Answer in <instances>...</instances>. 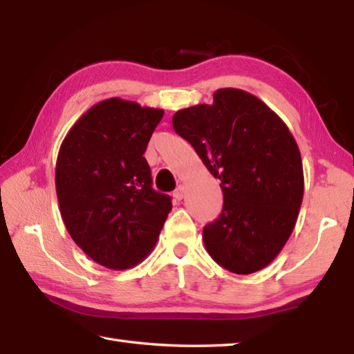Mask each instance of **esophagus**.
Wrapping results in <instances>:
<instances>
[{
	"label": "esophagus",
	"mask_w": 354,
	"mask_h": 354,
	"mask_svg": "<svg viewBox=\"0 0 354 354\" xmlns=\"http://www.w3.org/2000/svg\"><path fill=\"white\" fill-rule=\"evenodd\" d=\"M184 196H185V187L181 184V185H178V189L175 192H173V198H175L176 201H183Z\"/></svg>",
	"instance_id": "34e87169"
}]
</instances>
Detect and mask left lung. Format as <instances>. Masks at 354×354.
Listing matches in <instances>:
<instances>
[{
  "label": "left lung",
  "instance_id": "left-lung-1",
  "mask_svg": "<svg viewBox=\"0 0 354 354\" xmlns=\"http://www.w3.org/2000/svg\"><path fill=\"white\" fill-rule=\"evenodd\" d=\"M173 129L221 179L223 208L202 239L217 265L257 272L288 242L304 194L301 153L283 120L259 97L221 88L212 104L179 109Z\"/></svg>",
  "mask_w": 354,
  "mask_h": 354
}]
</instances>
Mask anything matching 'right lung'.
Returning a JSON list of instances; mask_svg holds the SVG:
<instances>
[{"label": "right lung", "instance_id": "1", "mask_svg": "<svg viewBox=\"0 0 354 354\" xmlns=\"http://www.w3.org/2000/svg\"><path fill=\"white\" fill-rule=\"evenodd\" d=\"M162 109L118 97L73 124L59 149L56 194L71 239L99 265L124 270L145 260L171 209L152 189L142 156Z\"/></svg>", "mask_w": 354, "mask_h": 354}]
</instances>
